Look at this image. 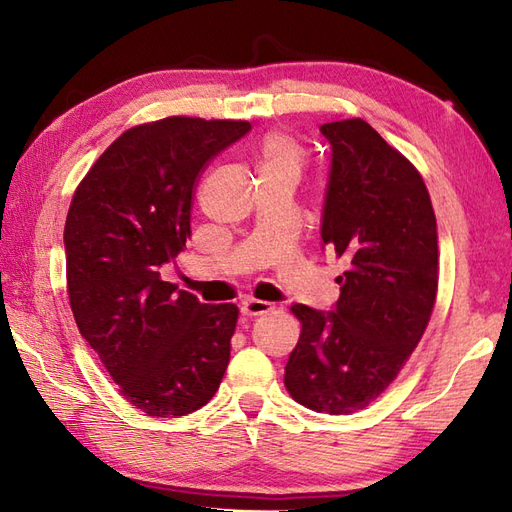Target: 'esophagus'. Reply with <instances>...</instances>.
Segmentation results:
<instances>
[{
	"mask_svg": "<svg viewBox=\"0 0 512 512\" xmlns=\"http://www.w3.org/2000/svg\"><path fill=\"white\" fill-rule=\"evenodd\" d=\"M273 310L268 301H259V299H246L242 303V314L244 317H262V314H268Z\"/></svg>",
	"mask_w": 512,
	"mask_h": 512,
	"instance_id": "esophagus-1",
	"label": "esophagus"
}]
</instances>
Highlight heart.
Here are the masks:
<instances>
[{
	"label": "heart",
	"instance_id": "b5f03b06",
	"mask_svg": "<svg viewBox=\"0 0 512 512\" xmlns=\"http://www.w3.org/2000/svg\"><path fill=\"white\" fill-rule=\"evenodd\" d=\"M257 162L259 171H290L299 176L306 154L297 138L284 132H270L257 147Z\"/></svg>",
	"mask_w": 512,
	"mask_h": 512
}]
</instances>
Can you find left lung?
<instances>
[{"mask_svg":"<svg viewBox=\"0 0 512 512\" xmlns=\"http://www.w3.org/2000/svg\"><path fill=\"white\" fill-rule=\"evenodd\" d=\"M332 169L323 244L343 257L332 312L295 303L301 321L284 385L332 416L365 409L396 380L438 295V231L420 171L363 118L321 125Z\"/></svg>","mask_w":512,"mask_h":512,"instance_id":"8db88e82","label":"left lung"}]
</instances>
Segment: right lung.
Here are the masks:
<instances>
[{
	"instance_id": "add662e5",
	"label": "right lung",
	"mask_w": 512,
	"mask_h": 512,
	"mask_svg": "<svg viewBox=\"0 0 512 512\" xmlns=\"http://www.w3.org/2000/svg\"><path fill=\"white\" fill-rule=\"evenodd\" d=\"M248 121L167 116L127 129L79 182L65 220L74 321L129 405L154 418L204 407L222 383L235 303L204 306L160 266L191 237L204 167Z\"/></svg>"
}]
</instances>
